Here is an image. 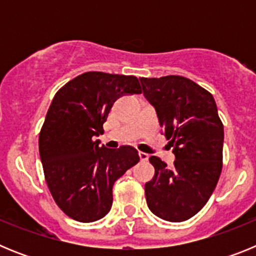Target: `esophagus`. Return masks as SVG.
<instances>
[{
	"instance_id": "esophagus-1",
	"label": "esophagus",
	"mask_w": 256,
	"mask_h": 256,
	"mask_svg": "<svg viewBox=\"0 0 256 256\" xmlns=\"http://www.w3.org/2000/svg\"><path fill=\"white\" fill-rule=\"evenodd\" d=\"M138 155H140V159H141L142 162H148V154L142 152V151H140Z\"/></svg>"
}]
</instances>
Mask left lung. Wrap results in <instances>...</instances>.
<instances>
[{
    "mask_svg": "<svg viewBox=\"0 0 256 256\" xmlns=\"http://www.w3.org/2000/svg\"><path fill=\"white\" fill-rule=\"evenodd\" d=\"M140 80L176 155L173 168L150 158L155 174L144 184L148 206L164 220H187L204 208L222 173L224 130L216 104L210 92L184 76Z\"/></svg>",
    "mask_w": 256,
    "mask_h": 256,
    "instance_id": "left-lung-1",
    "label": "left lung"
}]
</instances>
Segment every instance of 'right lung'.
I'll use <instances>...</instances> for the list:
<instances>
[{"label":"right lung","instance_id":"right-lung-1","mask_svg":"<svg viewBox=\"0 0 256 256\" xmlns=\"http://www.w3.org/2000/svg\"><path fill=\"white\" fill-rule=\"evenodd\" d=\"M141 92L136 76L102 72L80 74L56 92L40 133V156L52 198L74 220L104 218L114 182L140 162L132 146L100 148L96 137L115 101Z\"/></svg>","mask_w":256,"mask_h":256}]
</instances>
